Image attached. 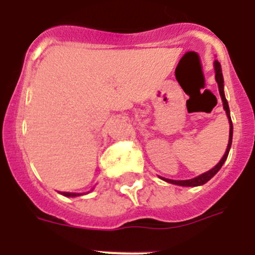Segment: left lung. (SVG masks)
Instances as JSON below:
<instances>
[{"label":"left lung","mask_w":255,"mask_h":255,"mask_svg":"<svg viewBox=\"0 0 255 255\" xmlns=\"http://www.w3.org/2000/svg\"><path fill=\"white\" fill-rule=\"evenodd\" d=\"M214 70H216V81L217 83H218L219 93H221L222 102H223V108L227 113V117H228V121H229V127H231V129H229V142H228V147H227L226 153H224V155L222 157V159L219 160V163L216 165V167L212 168V169L208 170V172L203 173V174L198 175V177L192 178V179H187V180H173V179H167V178L160 177V179L165 180V182L172 183V184L183 185V187H198V185H203L204 183L208 182L209 179H212V178L218 173V170L221 169L222 165H223L224 162H226L227 157H228L229 149H231V145H232V139H233V123H232V120H231V112H229L228 102H227L226 96H224V85H223L224 80H223V73H222L221 63H219L217 59L214 61Z\"/></svg>","instance_id":"obj_1"}]
</instances>
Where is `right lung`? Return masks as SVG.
<instances>
[{
  "label": "right lung",
  "mask_w": 255,
  "mask_h": 255,
  "mask_svg": "<svg viewBox=\"0 0 255 255\" xmlns=\"http://www.w3.org/2000/svg\"><path fill=\"white\" fill-rule=\"evenodd\" d=\"M63 196L66 197H77V196H82V193H70V192H63Z\"/></svg>",
  "instance_id": "1"
}]
</instances>
